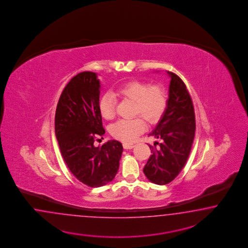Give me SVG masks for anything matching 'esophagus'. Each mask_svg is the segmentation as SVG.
<instances>
[{
  "label": "esophagus",
  "instance_id": "1",
  "mask_svg": "<svg viewBox=\"0 0 248 248\" xmlns=\"http://www.w3.org/2000/svg\"><path fill=\"white\" fill-rule=\"evenodd\" d=\"M123 146L124 149H133L135 147L134 144H129V143H124Z\"/></svg>",
  "mask_w": 248,
  "mask_h": 248
}]
</instances>
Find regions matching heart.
I'll list each match as a JSON object with an SVG mask.
<instances>
[{
	"label": "heart",
	"instance_id": "heart-1",
	"mask_svg": "<svg viewBox=\"0 0 248 248\" xmlns=\"http://www.w3.org/2000/svg\"><path fill=\"white\" fill-rule=\"evenodd\" d=\"M115 96L135 102L134 115H140L150 124H156L167 105L165 89L158 84L150 85L143 81H131L120 86L113 93H106L99 102V111L105 120H112L115 115ZM142 118V119H143ZM141 117L116 122L111 128L113 137L124 143L134 142L146 129Z\"/></svg>",
	"mask_w": 248,
	"mask_h": 248
}]
</instances>
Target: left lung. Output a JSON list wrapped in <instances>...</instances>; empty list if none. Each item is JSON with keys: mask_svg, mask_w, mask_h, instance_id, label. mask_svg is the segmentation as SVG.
Listing matches in <instances>:
<instances>
[{"mask_svg": "<svg viewBox=\"0 0 248 248\" xmlns=\"http://www.w3.org/2000/svg\"><path fill=\"white\" fill-rule=\"evenodd\" d=\"M167 74L171 77L167 106L149 135L161 143L155 142L158 149L149 145L152 155L143 167L145 176L161 186L172 182L184 168L195 132V110L187 88L178 75Z\"/></svg>", "mask_w": 248, "mask_h": 248, "instance_id": "left-lung-1", "label": "left lung"}]
</instances>
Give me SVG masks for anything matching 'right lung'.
Returning a JSON list of instances; mask_svg holds the SVG:
<instances>
[{
	"label": "right lung",
	"mask_w": 248,
	"mask_h": 248,
	"mask_svg": "<svg viewBox=\"0 0 248 248\" xmlns=\"http://www.w3.org/2000/svg\"><path fill=\"white\" fill-rule=\"evenodd\" d=\"M100 88L95 73L75 75L61 94L54 120L62 156L75 177L90 187L113 181L123 153L122 143L115 140L93 145L105 133L99 111Z\"/></svg>",
	"instance_id": "right-lung-1"
}]
</instances>
